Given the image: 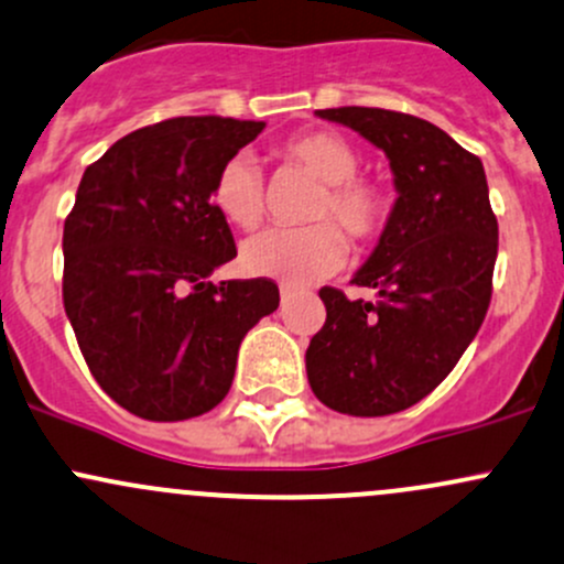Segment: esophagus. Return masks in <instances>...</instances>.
Listing matches in <instances>:
<instances>
[{
	"instance_id": "34e87169",
	"label": "esophagus",
	"mask_w": 564,
	"mask_h": 564,
	"mask_svg": "<svg viewBox=\"0 0 564 564\" xmlns=\"http://www.w3.org/2000/svg\"><path fill=\"white\" fill-rule=\"evenodd\" d=\"M289 300H294V289L292 286H281V302L286 305Z\"/></svg>"
}]
</instances>
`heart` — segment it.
I'll return each mask as SVG.
<instances>
[{"mask_svg":"<svg viewBox=\"0 0 564 564\" xmlns=\"http://www.w3.org/2000/svg\"><path fill=\"white\" fill-rule=\"evenodd\" d=\"M283 156L322 181L307 218H335L354 242H370L387 227L391 203L378 183L357 177L359 153L329 132H307L283 142ZM213 205L240 229H253L264 216V183L248 156L229 159L213 183ZM346 240L332 221L300 229H264L246 240L240 262L251 275L283 283H311L335 272Z\"/></svg>","mask_w":564,"mask_h":564,"instance_id":"heart-1","label":"heart"}]
</instances>
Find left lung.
Returning a JSON list of instances; mask_svg holds the SVG:
<instances>
[{"label":"left lung","instance_id":"obj_1","mask_svg":"<svg viewBox=\"0 0 564 564\" xmlns=\"http://www.w3.org/2000/svg\"><path fill=\"white\" fill-rule=\"evenodd\" d=\"M381 148L397 199L351 283L324 286L327 322L305 351L313 394L348 416H389L424 400L481 329L491 300L497 218L481 159L424 118L381 108L316 110Z\"/></svg>","mask_w":564,"mask_h":564}]
</instances>
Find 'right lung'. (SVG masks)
<instances>
[{
  "label": "right lung",
  "mask_w": 564,
  "mask_h": 564,
  "mask_svg": "<svg viewBox=\"0 0 564 564\" xmlns=\"http://www.w3.org/2000/svg\"><path fill=\"white\" fill-rule=\"evenodd\" d=\"M262 129L170 118L112 142L80 177L64 221V311L91 376L134 416L183 422L216 408L246 332L281 302L267 278L210 281L237 257L213 183Z\"/></svg>",
  "instance_id": "obj_1"
}]
</instances>
